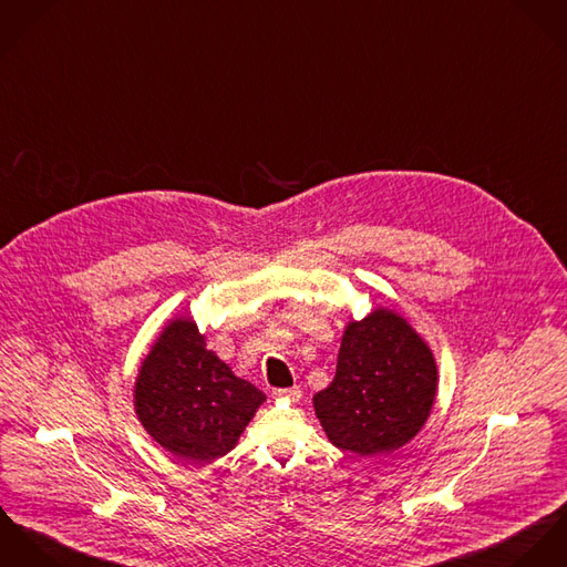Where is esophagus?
<instances>
[{"mask_svg": "<svg viewBox=\"0 0 567 567\" xmlns=\"http://www.w3.org/2000/svg\"><path fill=\"white\" fill-rule=\"evenodd\" d=\"M274 395H276V398H282V400H287V402H298V400L302 398V389H300V386L278 389V391H274Z\"/></svg>", "mask_w": 567, "mask_h": 567, "instance_id": "esophagus-1", "label": "esophagus"}]
</instances>
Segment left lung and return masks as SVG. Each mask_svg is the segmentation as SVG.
<instances>
[{"instance_id":"8db88e82","label":"left lung","mask_w":567,"mask_h":567,"mask_svg":"<svg viewBox=\"0 0 567 567\" xmlns=\"http://www.w3.org/2000/svg\"><path fill=\"white\" fill-rule=\"evenodd\" d=\"M437 393V363L411 323L377 309L346 326L332 382L313 406L332 445L359 456L389 454L426 424Z\"/></svg>"}]
</instances>
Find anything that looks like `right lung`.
Returning <instances> with one entry per match:
<instances>
[{
  "mask_svg": "<svg viewBox=\"0 0 567 567\" xmlns=\"http://www.w3.org/2000/svg\"><path fill=\"white\" fill-rule=\"evenodd\" d=\"M265 393L206 350L190 317L165 326L134 382V411L147 435L187 463L228 454Z\"/></svg>",
  "mask_w": 567,
  "mask_h": 567,
  "instance_id": "right-lung-1",
  "label": "right lung"
}]
</instances>
